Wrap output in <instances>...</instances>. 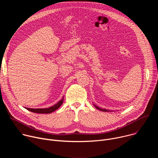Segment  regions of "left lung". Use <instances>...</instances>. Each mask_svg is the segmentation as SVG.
Here are the masks:
<instances>
[{"instance_id":"obj_1","label":"left lung","mask_w":158,"mask_h":158,"mask_svg":"<svg viewBox=\"0 0 158 158\" xmlns=\"http://www.w3.org/2000/svg\"><path fill=\"white\" fill-rule=\"evenodd\" d=\"M94 107H95L96 109H98V110H101V111H104V112L110 111V110H107V109H101V108H100V107H99L96 106V105H94Z\"/></svg>"}]
</instances>
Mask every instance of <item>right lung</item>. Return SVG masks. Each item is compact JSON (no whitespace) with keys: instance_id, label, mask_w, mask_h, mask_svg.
<instances>
[{"instance_id":"obj_1","label":"right lung","mask_w":158,"mask_h":158,"mask_svg":"<svg viewBox=\"0 0 158 158\" xmlns=\"http://www.w3.org/2000/svg\"><path fill=\"white\" fill-rule=\"evenodd\" d=\"M63 101H64V96L62 98V99L59 101L57 104H56L55 105L49 107V108H46V109H32V108H27L26 107V109H27L28 110L31 111L32 112H35V113H39V114H49L51 113V112H54V110H57L63 103Z\"/></svg>"}]
</instances>
